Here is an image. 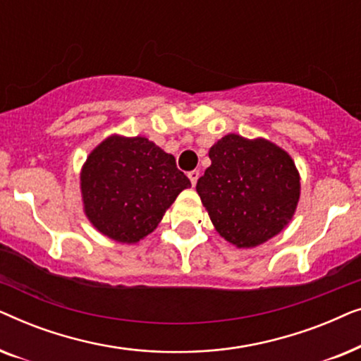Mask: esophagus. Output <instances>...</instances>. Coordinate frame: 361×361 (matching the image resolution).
<instances>
[{
	"label": "esophagus",
	"mask_w": 361,
	"mask_h": 361,
	"mask_svg": "<svg viewBox=\"0 0 361 361\" xmlns=\"http://www.w3.org/2000/svg\"><path fill=\"white\" fill-rule=\"evenodd\" d=\"M199 176H200L199 171H190V172H189V179H190V182H192V185L197 184V179H199Z\"/></svg>",
	"instance_id": "obj_1"
}]
</instances>
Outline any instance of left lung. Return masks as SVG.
<instances>
[{
    "label": "left lung",
    "instance_id": "1",
    "mask_svg": "<svg viewBox=\"0 0 361 361\" xmlns=\"http://www.w3.org/2000/svg\"><path fill=\"white\" fill-rule=\"evenodd\" d=\"M212 161L197 194L219 233L238 248L278 235L299 202V172L288 152L266 140L226 135L210 147Z\"/></svg>",
    "mask_w": 361,
    "mask_h": 361
}]
</instances>
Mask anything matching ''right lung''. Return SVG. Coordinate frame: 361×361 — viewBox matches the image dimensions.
<instances>
[{
	"mask_svg": "<svg viewBox=\"0 0 361 361\" xmlns=\"http://www.w3.org/2000/svg\"><path fill=\"white\" fill-rule=\"evenodd\" d=\"M80 187L93 226L120 243H136L156 228L190 180L174 156L146 137L110 136L87 157Z\"/></svg>",
	"mask_w": 361,
	"mask_h": 361,
	"instance_id": "obj_1",
	"label": "right lung"
}]
</instances>
